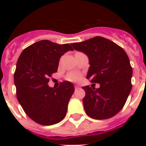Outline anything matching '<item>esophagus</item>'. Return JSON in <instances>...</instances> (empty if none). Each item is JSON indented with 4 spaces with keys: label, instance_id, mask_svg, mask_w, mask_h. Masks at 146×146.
<instances>
[{
    "label": "esophagus",
    "instance_id": "esophagus-1",
    "mask_svg": "<svg viewBox=\"0 0 146 146\" xmlns=\"http://www.w3.org/2000/svg\"><path fill=\"white\" fill-rule=\"evenodd\" d=\"M79 88H80V86H79V85H75V89H79Z\"/></svg>",
    "mask_w": 146,
    "mask_h": 146
}]
</instances>
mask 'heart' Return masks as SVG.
<instances>
[{"label": "heart", "mask_w": 146, "mask_h": 146, "mask_svg": "<svg viewBox=\"0 0 146 146\" xmlns=\"http://www.w3.org/2000/svg\"><path fill=\"white\" fill-rule=\"evenodd\" d=\"M68 79L70 81H78L80 79V76L77 73H72L68 76Z\"/></svg>", "instance_id": "b5f03b06"}]
</instances>
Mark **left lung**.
<instances>
[{"label": "left lung", "instance_id": "8db88e82", "mask_svg": "<svg viewBox=\"0 0 146 146\" xmlns=\"http://www.w3.org/2000/svg\"><path fill=\"white\" fill-rule=\"evenodd\" d=\"M73 48L88 56L90 66L86 78L99 83L98 89L83 86L86 113L96 120L108 119L124 106L132 89L133 69L125 50L101 36L72 44Z\"/></svg>", "mask_w": 146, "mask_h": 146}]
</instances>
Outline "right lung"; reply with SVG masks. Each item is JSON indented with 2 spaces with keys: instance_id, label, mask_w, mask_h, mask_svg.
Returning <instances> with one entry per match:
<instances>
[{
  "instance_id": "add662e5",
  "label": "right lung",
  "mask_w": 146,
  "mask_h": 146,
  "mask_svg": "<svg viewBox=\"0 0 146 146\" xmlns=\"http://www.w3.org/2000/svg\"><path fill=\"white\" fill-rule=\"evenodd\" d=\"M68 50H73L70 44L42 40L24 49L17 60L14 73L17 99L29 117L41 125L55 124L66 116L74 92L73 83L64 81L57 89L48 83L57 71L60 57Z\"/></svg>"
}]
</instances>
